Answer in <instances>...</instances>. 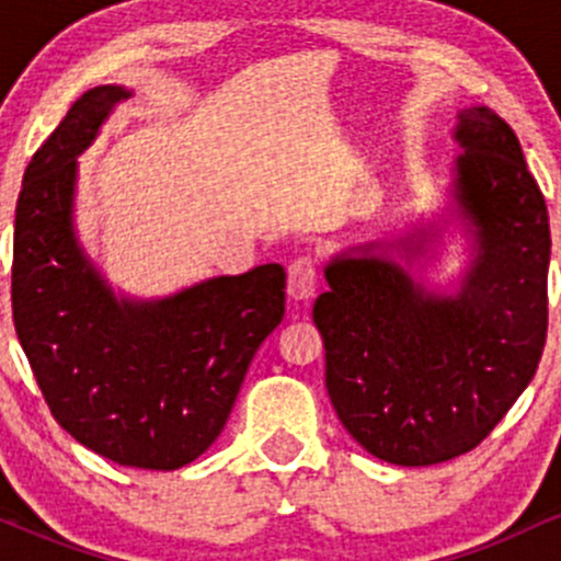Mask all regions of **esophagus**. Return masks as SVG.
Instances as JSON below:
<instances>
[{
    "instance_id": "34e87169",
    "label": "esophagus",
    "mask_w": 561,
    "mask_h": 561,
    "mask_svg": "<svg viewBox=\"0 0 561 561\" xmlns=\"http://www.w3.org/2000/svg\"><path fill=\"white\" fill-rule=\"evenodd\" d=\"M317 282H319V268L317 261L311 255H300L289 263L287 268V293L289 298L295 300H308L313 293H317Z\"/></svg>"
}]
</instances>
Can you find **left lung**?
Here are the masks:
<instances>
[{
  "instance_id": "1",
  "label": "left lung",
  "mask_w": 561,
  "mask_h": 561,
  "mask_svg": "<svg viewBox=\"0 0 561 561\" xmlns=\"http://www.w3.org/2000/svg\"><path fill=\"white\" fill-rule=\"evenodd\" d=\"M456 141L454 195L478 234L461 293H427L364 244L324 268L330 293L313 302L340 422L401 467L480 446L530 385L549 330V210L517 134L491 107H469Z\"/></svg>"
}]
</instances>
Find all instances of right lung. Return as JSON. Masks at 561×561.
<instances>
[{
    "instance_id": "1",
    "label": "right lung",
    "mask_w": 561,
    "mask_h": 561,
    "mask_svg": "<svg viewBox=\"0 0 561 561\" xmlns=\"http://www.w3.org/2000/svg\"><path fill=\"white\" fill-rule=\"evenodd\" d=\"M121 87L70 105L31 158L15 208L12 321L55 422L121 467L179 469L227 424L248 366L285 317L279 263L158 302L115 300L76 244V156Z\"/></svg>"
}]
</instances>
